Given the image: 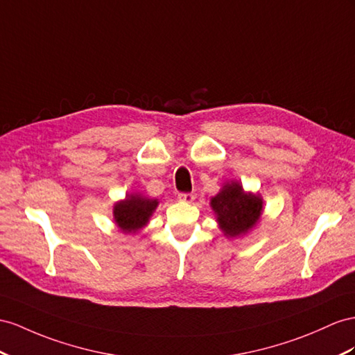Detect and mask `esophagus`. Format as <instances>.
Masks as SVG:
<instances>
[{
    "label": "esophagus",
    "instance_id": "esophagus-1",
    "mask_svg": "<svg viewBox=\"0 0 355 355\" xmlns=\"http://www.w3.org/2000/svg\"><path fill=\"white\" fill-rule=\"evenodd\" d=\"M195 193H178V199L183 202H192L195 199Z\"/></svg>",
    "mask_w": 355,
    "mask_h": 355
}]
</instances>
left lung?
<instances>
[{"label":"left lung","mask_w":355,"mask_h":355,"mask_svg":"<svg viewBox=\"0 0 355 355\" xmlns=\"http://www.w3.org/2000/svg\"><path fill=\"white\" fill-rule=\"evenodd\" d=\"M211 207L226 237H239L259 220L262 199L258 195L246 193L243 186L234 181L225 184L220 193L211 198Z\"/></svg>","instance_id":"8db88e82"}]
</instances>
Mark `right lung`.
Segmentation results:
<instances>
[{
  "label": "right lung",
  "mask_w": 355,
  "mask_h": 355,
  "mask_svg": "<svg viewBox=\"0 0 355 355\" xmlns=\"http://www.w3.org/2000/svg\"><path fill=\"white\" fill-rule=\"evenodd\" d=\"M156 199L142 198L139 195L127 196L123 202L114 207L115 222L123 232H136L148 222V217L157 207Z\"/></svg>",
  "instance_id": "add662e5"
}]
</instances>
